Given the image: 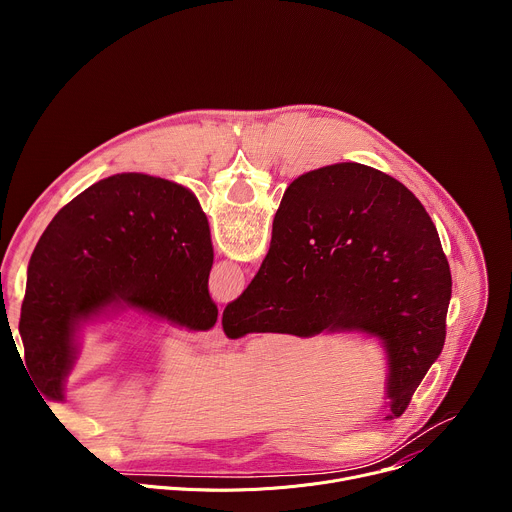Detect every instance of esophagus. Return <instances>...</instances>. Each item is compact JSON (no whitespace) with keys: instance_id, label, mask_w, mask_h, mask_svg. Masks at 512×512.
I'll use <instances>...</instances> for the list:
<instances>
[{"instance_id":"1","label":"esophagus","mask_w":512,"mask_h":512,"mask_svg":"<svg viewBox=\"0 0 512 512\" xmlns=\"http://www.w3.org/2000/svg\"><path fill=\"white\" fill-rule=\"evenodd\" d=\"M198 342H200V346H202V348H206V350H221V348H225V346H227V342H229V340H227L225 332L221 330V326H214L212 330H208V332L200 334Z\"/></svg>"}]
</instances>
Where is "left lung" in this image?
<instances>
[{"label": "left lung", "mask_w": 512, "mask_h": 512, "mask_svg": "<svg viewBox=\"0 0 512 512\" xmlns=\"http://www.w3.org/2000/svg\"><path fill=\"white\" fill-rule=\"evenodd\" d=\"M212 243L196 196L148 174L109 176L72 198L42 233L28 265L20 336L40 391L64 399L79 354L77 330L139 310L188 330H210Z\"/></svg>", "instance_id": "8db88e82"}]
</instances>
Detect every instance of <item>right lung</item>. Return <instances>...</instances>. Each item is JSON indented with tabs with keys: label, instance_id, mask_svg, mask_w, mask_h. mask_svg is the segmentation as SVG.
<instances>
[{
	"label": "right lung",
	"instance_id": "1",
	"mask_svg": "<svg viewBox=\"0 0 512 512\" xmlns=\"http://www.w3.org/2000/svg\"><path fill=\"white\" fill-rule=\"evenodd\" d=\"M450 298L448 259L413 192L375 168L334 164L287 186L269 253L223 330L379 338L393 419L444 348Z\"/></svg>",
	"mask_w": 512,
	"mask_h": 512
}]
</instances>
